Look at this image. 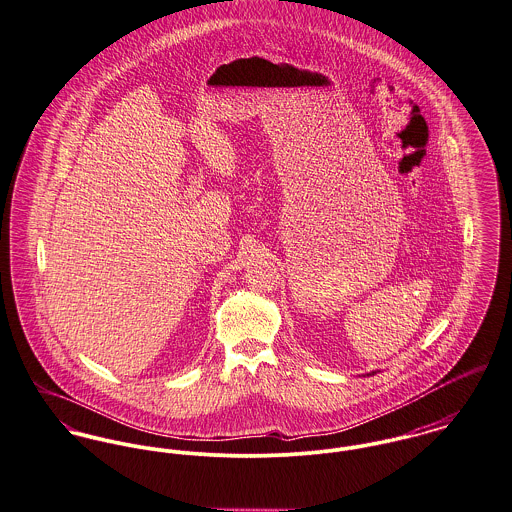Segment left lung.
<instances>
[{"label":"left lung","mask_w":512,"mask_h":512,"mask_svg":"<svg viewBox=\"0 0 512 512\" xmlns=\"http://www.w3.org/2000/svg\"><path fill=\"white\" fill-rule=\"evenodd\" d=\"M373 373H375V372H372V373H368V375H373Z\"/></svg>","instance_id":"left-lung-1"}]
</instances>
